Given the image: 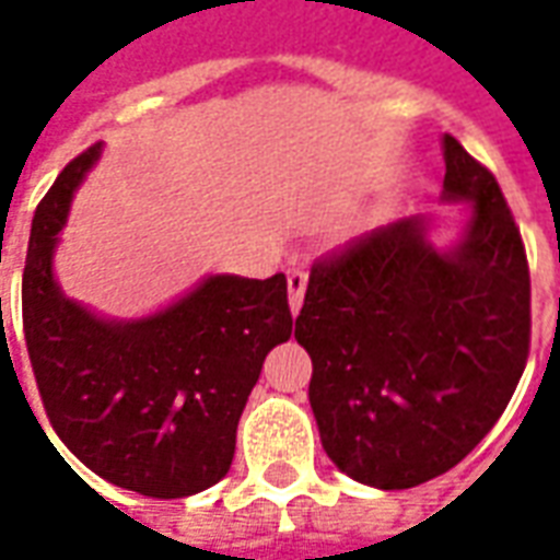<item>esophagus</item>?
<instances>
[{"mask_svg": "<svg viewBox=\"0 0 560 560\" xmlns=\"http://www.w3.org/2000/svg\"><path fill=\"white\" fill-rule=\"evenodd\" d=\"M305 281H308V272H305V267H291V269H288V300H291V312H293V315H296V312L303 308Z\"/></svg>", "mask_w": 560, "mask_h": 560, "instance_id": "34e87169", "label": "esophagus"}]
</instances>
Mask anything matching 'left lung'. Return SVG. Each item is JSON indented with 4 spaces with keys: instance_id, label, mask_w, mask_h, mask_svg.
I'll list each match as a JSON object with an SVG mask.
<instances>
[{
    "instance_id": "8db88e82",
    "label": "left lung",
    "mask_w": 560,
    "mask_h": 560,
    "mask_svg": "<svg viewBox=\"0 0 560 560\" xmlns=\"http://www.w3.org/2000/svg\"><path fill=\"white\" fill-rule=\"evenodd\" d=\"M444 200L474 203L450 252L413 215L317 257L293 336L312 357L308 401L336 468L411 489L489 434L530 348L525 243L489 167L444 135Z\"/></svg>"
}]
</instances>
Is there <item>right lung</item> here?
Instances as JSON below:
<instances>
[{
    "label": "right lung",
    "mask_w": 560,
    "mask_h": 560,
    "mask_svg": "<svg viewBox=\"0 0 560 560\" xmlns=\"http://www.w3.org/2000/svg\"><path fill=\"white\" fill-rule=\"evenodd\" d=\"M98 152L102 143L80 152L35 209L26 351L47 420L86 468L147 498H188L228 474L260 365L291 339L288 279L209 276L171 308L128 324L66 300L54 281L56 233Z\"/></svg>",
    "instance_id": "right-lung-1"
}]
</instances>
